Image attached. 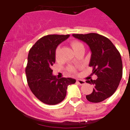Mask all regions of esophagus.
Masks as SVG:
<instances>
[{
  "label": "esophagus",
  "mask_w": 130,
  "mask_h": 130,
  "mask_svg": "<svg viewBox=\"0 0 130 130\" xmlns=\"http://www.w3.org/2000/svg\"><path fill=\"white\" fill-rule=\"evenodd\" d=\"M77 83L79 85H83L85 84V81H84V80H81V79H77Z\"/></svg>",
  "instance_id": "obj_1"
}]
</instances>
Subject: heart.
Here are the masks:
<instances>
[{
	"mask_svg": "<svg viewBox=\"0 0 130 130\" xmlns=\"http://www.w3.org/2000/svg\"><path fill=\"white\" fill-rule=\"evenodd\" d=\"M71 46H72V49L75 52V51H77V49H79V48L81 47H84L83 45L81 43V42H79V41H77V40H73L71 42ZM59 53H60V48L57 47V49H56V53H55V55H56V58H58V57H59ZM68 70L72 72H75V69L72 66H70L68 68Z\"/></svg>",
	"mask_w": 130,
	"mask_h": 130,
	"instance_id": "obj_1",
	"label": "heart"
}]
</instances>
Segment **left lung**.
Returning a JSON list of instances; mask_svg holds the SVG:
<instances>
[{"label": "left lung", "mask_w": 130, "mask_h": 130, "mask_svg": "<svg viewBox=\"0 0 130 130\" xmlns=\"http://www.w3.org/2000/svg\"><path fill=\"white\" fill-rule=\"evenodd\" d=\"M75 38L85 42L91 51L89 66L98 76L96 80H87L92 84V92L86 96L87 100L98 103L112 96L122 77V62L120 54L107 38L96 33L72 34Z\"/></svg>", "instance_id": "obj_1"}]
</instances>
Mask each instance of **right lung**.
Here are the masks:
<instances>
[{
	"label": "right lung",
	"instance_id": "add662e5",
	"mask_svg": "<svg viewBox=\"0 0 130 130\" xmlns=\"http://www.w3.org/2000/svg\"><path fill=\"white\" fill-rule=\"evenodd\" d=\"M69 36V34L45 36L36 42L28 53L25 69L28 87L39 100L47 105L62 102L68 86L76 81L72 78H57L51 70L57 46Z\"/></svg>",
	"mask_w": 130,
	"mask_h": 130
}]
</instances>
